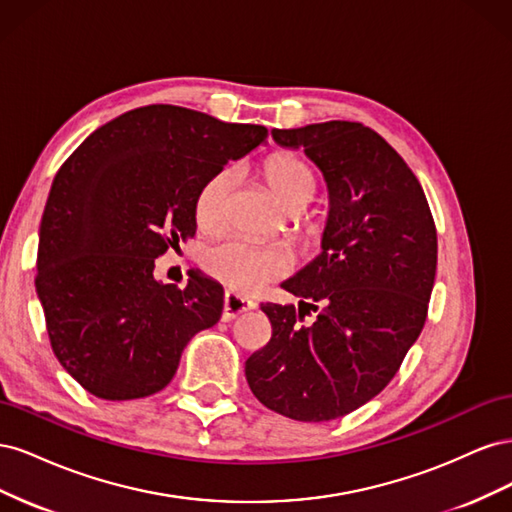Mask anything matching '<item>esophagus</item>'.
<instances>
[{"label":"esophagus","instance_id":"obj_1","mask_svg":"<svg viewBox=\"0 0 512 512\" xmlns=\"http://www.w3.org/2000/svg\"><path fill=\"white\" fill-rule=\"evenodd\" d=\"M252 309H256V303L254 301H247L243 297H239V294L235 292H226L224 294V312H222V320L224 322H230L239 318L241 314L245 312H252Z\"/></svg>","mask_w":512,"mask_h":512}]
</instances>
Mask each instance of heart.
I'll list each match as a JSON object with an SVG mask.
<instances>
[{
    "mask_svg": "<svg viewBox=\"0 0 512 512\" xmlns=\"http://www.w3.org/2000/svg\"><path fill=\"white\" fill-rule=\"evenodd\" d=\"M265 177L284 207L299 198H307L309 203L316 192L314 173L290 153H277L269 158ZM232 188H235V173L230 168L218 170L200 185L194 200V218L200 230L218 232L224 228ZM203 265L209 275L230 290L252 294L273 282L275 277L284 275L290 269V258L277 247L260 245L250 239H228L205 252Z\"/></svg>",
    "mask_w": 512,
    "mask_h": 512,
    "instance_id": "b5f03b06",
    "label": "heart"
}]
</instances>
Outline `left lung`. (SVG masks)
<instances>
[{
  "mask_svg": "<svg viewBox=\"0 0 512 512\" xmlns=\"http://www.w3.org/2000/svg\"><path fill=\"white\" fill-rule=\"evenodd\" d=\"M327 181L322 252L282 282L294 305L262 303L271 342L245 361L262 406L333 421L374 399L423 331L438 237L421 183L384 138L354 121L271 130ZM316 311L312 323L302 318Z\"/></svg>",
  "mask_w": 512,
  "mask_h": 512,
  "instance_id": "8db88e82",
  "label": "left lung"
}]
</instances>
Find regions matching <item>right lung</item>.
I'll use <instances>...</instances> for the list:
<instances>
[{"label": "right lung", "instance_id": "1", "mask_svg": "<svg viewBox=\"0 0 512 512\" xmlns=\"http://www.w3.org/2000/svg\"><path fill=\"white\" fill-rule=\"evenodd\" d=\"M265 143V126L151 104L91 132L57 170L36 292L55 356L91 395L162 391L190 339L220 320L218 282L190 271L177 288L153 269L168 247L194 237L200 185Z\"/></svg>", "mask_w": 512, "mask_h": 512}]
</instances>
